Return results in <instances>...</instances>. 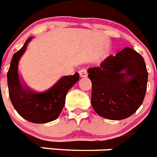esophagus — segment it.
Instances as JSON below:
<instances>
[{
    "label": "esophagus",
    "mask_w": 157,
    "mask_h": 157,
    "mask_svg": "<svg viewBox=\"0 0 157 157\" xmlns=\"http://www.w3.org/2000/svg\"><path fill=\"white\" fill-rule=\"evenodd\" d=\"M79 75L82 78L86 77L87 76V69L86 68H82L79 71Z\"/></svg>",
    "instance_id": "1"
}]
</instances>
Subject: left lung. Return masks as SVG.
<instances>
[{
  "mask_svg": "<svg viewBox=\"0 0 157 157\" xmlns=\"http://www.w3.org/2000/svg\"><path fill=\"white\" fill-rule=\"evenodd\" d=\"M87 71L92 82L91 105L99 116L122 120L130 117L142 104L148 71L142 56L132 48L111 55L99 67Z\"/></svg>",
  "mask_w": 157,
  "mask_h": 157,
  "instance_id": "left-lung-1",
  "label": "left lung"
}]
</instances>
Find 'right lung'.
Listing matches in <instances>:
<instances>
[{
  "label": "right lung",
  "instance_id": "1",
  "mask_svg": "<svg viewBox=\"0 0 157 157\" xmlns=\"http://www.w3.org/2000/svg\"><path fill=\"white\" fill-rule=\"evenodd\" d=\"M13 55L8 71V86L10 100L13 107L21 117L30 122L41 124L56 120L59 116L65 104L68 90L79 79L78 73L64 76L48 91L36 94L21 86L18 75V62L26 50L27 44Z\"/></svg>",
  "mask_w": 157,
  "mask_h": 157
}]
</instances>
